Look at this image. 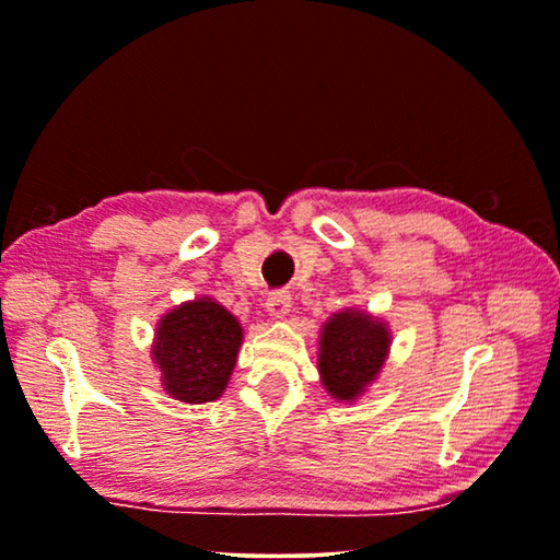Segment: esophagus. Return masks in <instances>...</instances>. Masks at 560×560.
I'll list each match as a JSON object with an SVG mask.
<instances>
[{"instance_id": "obj_1", "label": "esophagus", "mask_w": 560, "mask_h": 560, "mask_svg": "<svg viewBox=\"0 0 560 560\" xmlns=\"http://www.w3.org/2000/svg\"><path fill=\"white\" fill-rule=\"evenodd\" d=\"M289 308H291V296L287 291H273V294H269V299H266V314H269L271 319H283V316L289 314Z\"/></svg>"}]
</instances>
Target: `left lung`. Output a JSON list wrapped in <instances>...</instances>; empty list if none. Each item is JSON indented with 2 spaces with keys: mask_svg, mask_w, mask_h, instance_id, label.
Returning a JSON list of instances; mask_svg holds the SVG:
<instances>
[{
  "mask_svg": "<svg viewBox=\"0 0 560 560\" xmlns=\"http://www.w3.org/2000/svg\"><path fill=\"white\" fill-rule=\"evenodd\" d=\"M389 329L377 316L345 308L329 316L319 339L322 385L337 402H354L377 380L389 354Z\"/></svg>",
  "mask_w": 560,
  "mask_h": 560,
  "instance_id": "obj_1",
  "label": "left lung"
}]
</instances>
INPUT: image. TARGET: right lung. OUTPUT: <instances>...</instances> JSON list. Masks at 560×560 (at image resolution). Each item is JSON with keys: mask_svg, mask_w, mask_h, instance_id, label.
Wrapping results in <instances>:
<instances>
[{"mask_svg": "<svg viewBox=\"0 0 560 560\" xmlns=\"http://www.w3.org/2000/svg\"><path fill=\"white\" fill-rule=\"evenodd\" d=\"M241 341L238 319L213 299L200 296L171 308L158 322L153 341L163 389L188 405L219 399L236 366Z\"/></svg>", "mask_w": 560, "mask_h": 560, "instance_id": "add662e5", "label": "right lung"}]
</instances>
